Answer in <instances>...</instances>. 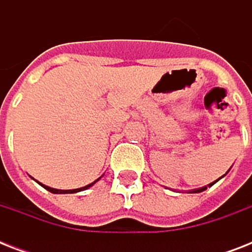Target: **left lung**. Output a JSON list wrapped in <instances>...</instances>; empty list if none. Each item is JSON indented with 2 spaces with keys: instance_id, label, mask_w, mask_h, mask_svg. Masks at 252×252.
<instances>
[{
  "instance_id": "left-lung-1",
  "label": "left lung",
  "mask_w": 252,
  "mask_h": 252,
  "mask_svg": "<svg viewBox=\"0 0 252 252\" xmlns=\"http://www.w3.org/2000/svg\"><path fill=\"white\" fill-rule=\"evenodd\" d=\"M217 180H219V179H217ZM217 180H216V182H217ZM216 182H213V183H211V184H208V186H205V187L199 188V189H193V191H191V192H193V193H197V192H203V191H205V189H207V187H212V186H213V184H215Z\"/></svg>"
}]
</instances>
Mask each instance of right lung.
<instances>
[{"label":"right lung","instance_id":"right-lung-1","mask_svg":"<svg viewBox=\"0 0 252 252\" xmlns=\"http://www.w3.org/2000/svg\"><path fill=\"white\" fill-rule=\"evenodd\" d=\"M98 180H99V178H98V179H96V180H95V182H93V183H90V184H87V186H85V187L77 188V189H66V191H64V189H55V188H51V187H48V186H44V184H41V183H39V184H40L41 187H44L45 189H48L49 192H52V193H76V192L84 191V189H87V188L91 187V186H94V184L96 183Z\"/></svg>","mask_w":252,"mask_h":252}]
</instances>
